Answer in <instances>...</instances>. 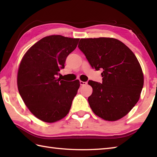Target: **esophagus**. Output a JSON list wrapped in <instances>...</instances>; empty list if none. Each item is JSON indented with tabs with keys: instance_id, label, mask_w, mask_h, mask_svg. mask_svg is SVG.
Segmentation results:
<instances>
[{
	"instance_id": "34e87169",
	"label": "esophagus",
	"mask_w": 157,
	"mask_h": 157,
	"mask_svg": "<svg viewBox=\"0 0 157 157\" xmlns=\"http://www.w3.org/2000/svg\"><path fill=\"white\" fill-rule=\"evenodd\" d=\"M79 84H80L81 86H86V84H87V82H86L80 81V82H79Z\"/></svg>"
}]
</instances>
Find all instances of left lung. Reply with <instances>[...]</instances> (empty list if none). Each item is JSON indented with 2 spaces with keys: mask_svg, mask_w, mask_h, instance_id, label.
<instances>
[{
  "mask_svg": "<svg viewBox=\"0 0 157 157\" xmlns=\"http://www.w3.org/2000/svg\"><path fill=\"white\" fill-rule=\"evenodd\" d=\"M78 47L93 69L102 71V83L88 82L93 89L88 98L92 111L106 121L123 117L138 102L144 85L134 52L112 38H82Z\"/></svg>",
  "mask_w": 157,
  "mask_h": 157,
  "instance_id": "1",
  "label": "left lung"
}]
</instances>
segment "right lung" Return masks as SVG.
<instances>
[{
    "mask_svg": "<svg viewBox=\"0 0 157 157\" xmlns=\"http://www.w3.org/2000/svg\"><path fill=\"white\" fill-rule=\"evenodd\" d=\"M79 38L52 35L33 45L20 63L17 87L30 112L41 121L53 123L64 118L79 88L78 79L58 78L67 56L77 47Z\"/></svg>",
    "mask_w": 157,
    "mask_h": 157,
    "instance_id": "add662e5",
    "label": "right lung"
}]
</instances>
